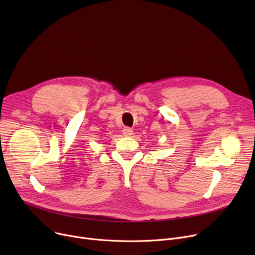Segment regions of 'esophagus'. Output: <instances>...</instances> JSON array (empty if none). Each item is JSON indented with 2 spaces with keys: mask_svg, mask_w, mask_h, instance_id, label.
I'll use <instances>...</instances> for the list:
<instances>
[{
  "mask_svg": "<svg viewBox=\"0 0 255 255\" xmlns=\"http://www.w3.org/2000/svg\"><path fill=\"white\" fill-rule=\"evenodd\" d=\"M122 131H123L124 136H131L133 134V130L131 128H129V127H125Z\"/></svg>",
  "mask_w": 255,
  "mask_h": 255,
  "instance_id": "esophagus-1",
  "label": "esophagus"
}]
</instances>
